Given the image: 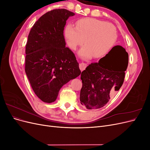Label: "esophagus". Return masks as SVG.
Segmentation results:
<instances>
[{"label": "esophagus", "instance_id": "34e87169", "mask_svg": "<svg viewBox=\"0 0 150 150\" xmlns=\"http://www.w3.org/2000/svg\"><path fill=\"white\" fill-rule=\"evenodd\" d=\"M86 66H87V64H86V63H84V62H81L79 64V69H81V71H84L85 69Z\"/></svg>", "mask_w": 150, "mask_h": 150}]
</instances>
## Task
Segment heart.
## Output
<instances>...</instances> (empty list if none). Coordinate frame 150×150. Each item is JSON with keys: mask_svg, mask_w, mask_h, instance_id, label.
Masks as SVG:
<instances>
[{"mask_svg": "<svg viewBox=\"0 0 150 150\" xmlns=\"http://www.w3.org/2000/svg\"><path fill=\"white\" fill-rule=\"evenodd\" d=\"M64 34L68 46L72 49L76 50L84 42V47L80 50L79 55L84 59L92 56L99 58L105 55L117 38L114 25L94 18L78 21L76 28L71 24L67 25Z\"/></svg>", "mask_w": 150, "mask_h": 150, "instance_id": "heart-1", "label": "heart"}]
</instances>
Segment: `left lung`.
I'll return each mask as SVG.
<instances>
[{"mask_svg":"<svg viewBox=\"0 0 150 150\" xmlns=\"http://www.w3.org/2000/svg\"><path fill=\"white\" fill-rule=\"evenodd\" d=\"M128 54L116 46L98 62L91 63L81 74L80 101L88 110L103 107L124 82Z\"/></svg>","mask_w":150,"mask_h":150,"instance_id":"1","label":"left lung"}]
</instances>
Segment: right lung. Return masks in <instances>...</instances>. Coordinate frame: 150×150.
I'll list each match as a JSON object with an SVG mask.
<instances>
[{
    "label": "right lung",
    "mask_w": 150,
    "mask_h": 150,
    "mask_svg": "<svg viewBox=\"0 0 150 150\" xmlns=\"http://www.w3.org/2000/svg\"><path fill=\"white\" fill-rule=\"evenodd\" d=\"M74 13L59 8L35 22L25 47V71L35 94L43 102L56 101L62 86L79 76L74 54L66 47L64 29Z\"/></svg>",
    "instance_id": "add662e5"
}]
</instances>
